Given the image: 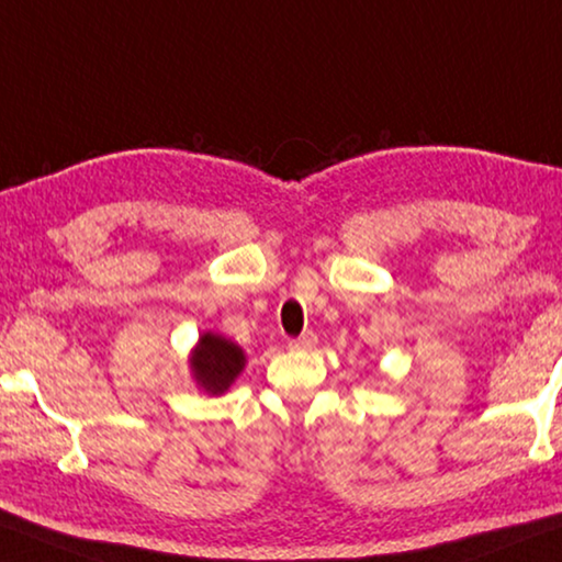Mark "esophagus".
Returning <instances> with one entry per match:
<instances>
[{
  "label": "esophagus",
  "mask_w": 562,
  "mask_h": 562,
  "mask_svg": "<svg viewBox=\"0 0 562 562\" xmlns=\"http://www.w3.org/2000/svg\"><path fill=\"white\" fill-rule=\"evenodd\" d=\"M316 344V334L314 331H306V334H301L299 339H291L289 341V347L291 349H311Z\"/></svg>",
  "instance_id": "34e87169"
}]
</instances>
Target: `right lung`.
<instances>
[{"instance_id":"add662e5","label":"right lung","mask_w":562,"mask_h":562,"mask_svg":"<svg viewBox=\"0 0 562 562\" xmlns=\"http://www.w3.org/2000/svg\"><path fill=\"white\" fill-rule=\"evenodd\" d=\"M244 361V351L236 344L223 339V336L203 334L193 353V371L201 386L213 394H221L240 374Z\"/></svg>"}]
</instances>
